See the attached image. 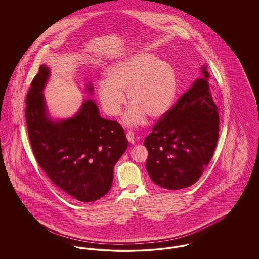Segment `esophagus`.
I'll list each match as a JSON object with an SVG mask.
<instances>
[{"label": "esophagus", "mask_w": 259, "mask_h": 259, "mask_svg": "<svg viewBox=\"0 0 259 259\" xmlns=\"http://www.w3.org/2000/svg\"><path fill=\"white\" fill-rule=\"evenodd\" d=\"M126 137H127V140L130 144H134L135 143V135L133 133L132 130H129L127 133H126Z\"/></svg>", "instance_id": "obj_1"}]
</instances>
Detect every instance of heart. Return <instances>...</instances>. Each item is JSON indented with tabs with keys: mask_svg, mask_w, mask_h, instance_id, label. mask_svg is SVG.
<instances>
[{
	"mask_svg": "<svg viewBox=\"0 0 259 259\" xmlns=\"http://www.w3.org/2000/svg\"><path fill=\"white\" fill-rule=\"evenodd\" d=\"M127 91L132 103L123 117L130 126L146 121L147 114L159 117L170 110L178 92V78L168 62L148 52H138L113 63L107 79L98 83L99 100L110 116L120 113Z\"/></svg>",
	"mask_w": 259,
	"mask_h": 259,
	"instance_id": "heart-1",
	"label": "heart"
}]
</instances>
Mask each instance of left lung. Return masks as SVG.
<instances>
[{"label":"left lung","mask_w":259,"mask_h":259,"mask_svg":"<svg viewBox=\"0 0 259 259\" xmlns=\"http://www.w3.org/2000/svg\"><path fill=\"white\" fill-rule=\"evenodd\" d=\"M202 74L145 139L147 171L151 181L163 188L177 190L195 184L217 147L219 109L209 92L206 66Z\"/></svg>","instance_id":"1"}]
</instances>
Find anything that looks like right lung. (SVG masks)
I'll use <instances>...</instances> for the list:
<instances>
[{"instance_id": "1", "label": "right lung", "mask_w": 259, "mask_h": 259, "mask_svg": "<svg viewBox=\"0 0 259 259\" xmlns=\"http://www.w3.org/2000/svg\"><path fill=\"white\" fill-rule=\"evenodd\" d=\"M50 69L41 65L26 98V123L34 155L51 182L80 202H93L111 189L113 168L128 147L123 128L101 117L85 100L73 117L53 121L42 90ZM92 94V84L87 85Z\"/></svg>"}]
</instances>
